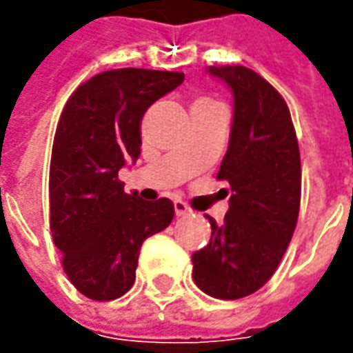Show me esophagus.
<instances>
[{
    "label": "esophagus",
    "instance_id": "1",
    "mask_svg": "<svg viewBox=\"0 0 353 353\" xmlns=\"http://www.w3.org/2000/svg\"><path fill=\"white\" fill-rule=\"evenodd\" d=\"M174 210H176V215L177 217H181V215H187L191 214V208L185 204L183 200H176L174 202Z\"/></svg>",
    "mask_w": 353,
    "mask_h": 353
}]
</instances>
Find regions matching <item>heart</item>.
I'll use <instances>...</instances> for the list:
<instances>
[{"instance_id":"obj_1","label":"heart","mask_w":353,"mask_h":353,"mask_svg":"<svg viewBox=\"0 0 353 353\" xmlns=\"http://www.w3.org/2000/svg\"><path fill=\"white\" fill-rule=\"evenodd\" d=\"M194 103H215V101L208 100V98H200V100H196Z\"/></svg>"}]
</instances>
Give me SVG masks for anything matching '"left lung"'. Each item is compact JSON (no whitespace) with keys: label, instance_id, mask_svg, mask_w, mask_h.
Returning <instances> with one entry per match:
<instances>
[{"label":"left lung","instance_id":"obj_1","mask_svg":"<svg viewBox=\"0 0 353 353\" xmlns=\"http://www.w3.org/2000/svg\"><path fill=\"white\" fill-rule=\"evenodd\" d=\"M234 94V119L217 179L229 181V212L192 253V280L206 295L234 301L272 278L301 208V153L281 94L245 65H212ZM225 191V189H223ZM227 194V191H225Z\"/></svg>","mask_w":353,"mask_h":353}]
</instances>
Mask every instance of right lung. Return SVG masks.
<instances>
[{"label": "right lung", "mask_w": 353, "mask_h": 353, "mask_svg": "<svg viewBox=\"0 0 353 353\" xmlns=\"http://www.w3.org/2000/svg\"><path fill=\"white\" fill-rule=\"evenodd\" d=\"M181 72L121 68L81 83L58 121L49 172V223L62 266L92 301L134 285L143 240L174 219L170 199L126 194L124 161L139 157L147 108L183 83Z\"/></svg>", "instance_id": "obj_1"}]
</instances>
